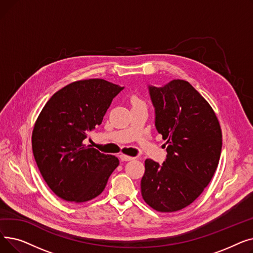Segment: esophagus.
<instances>
[{
  "mask_svg": "<svg viewBox=\"0 0 253 253\" xmlns=\"http://www.w3.org/2000/svg\"><path fill=\"white\" fill-rule=\"evenodd\" d=\"M120 159H121L122 161H131V160H133V157H130V156H127V155H120Z\"/></svg>",
  "mask_w": 253,
  "mask_h": 253,
  "instance_id": "obj_1",
  "label": "esophagus"
}]
</instances>
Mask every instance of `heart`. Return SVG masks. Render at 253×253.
Returning <instances> with one entry per match:
<instances>
[{
  "mask_svg": "<svg viewBox=\"0 0 253 253\" xmlns=\"http://www.w3.org/2000/svg\"><path fill=\"white\" fill-rule=\"evenodd\" d=\"M131 102H132V105H136V104H144V105H145V102L143 101V99H141V98L138 97L137 95L132 96Z\"/></svg>",
  "mask_w": 253,
  "mask_h": 253,
  "instance_id": "1",
  "label": "heart"
}]
</instances>
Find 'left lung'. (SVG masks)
Masks as SVG:
<instances>
[{
	"mask_svg": "<svg viewBox=\"0 0 253 253\" xmlns=\"http://www.w3.org/2000/svg\"><path fill=\"white\" fill-rule=\"evenodd\" d=\"M149 89L167 159L161 166L152 159L144 161L141 195L153 209L175 212L192 204L213 177L221 129L213 109L189 82L173 80Z\"/></svg>",
	"mask_w": 253,
	"mask_h": 253,
	"instance_id": "left-lung-1",
	"label": "left lung"
}]
</instances>
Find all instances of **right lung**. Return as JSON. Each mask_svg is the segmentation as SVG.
I'll return each instance as SVG.
<instances>
[{"mask_svg": "<svg viewBox=\"0 0 253 253\" xmlns=\"http://www.w3.org/2000/svg\"><path fill=\"white\" fill-rule=\"evenodd\" d=\"M122 89L103 79L80 80L53 94L40 113L32 134L34 157L48 187L63 200L96 198L119 166L117 157L83 141Z\"/></svg>", "mask_w": 253, "mask_h": 253, "instance_id": "1", "label": "right lung"}]
</instances>
